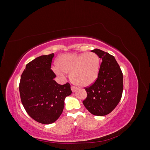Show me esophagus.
<instances>
[{
  "label": "esophagus",
  "instance_id": "esophagus-1",
  "mask_svg": "<svg viewBox=\"0 0 150 150\" xmlns=\"http://www.w3.org/2000/svg\"><path fill=\"white\" fill-rule=\"evenodd\" d=\"M71 90H72V92H75L77 90V89H78V88H77V87H76V86H71Z\"/></svg>",
  "mask_w": 150,
  "mask_h": 150
}]
</instances>
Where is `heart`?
Here are the masks:
<instances>
[{"label":"heart","instance_id":"obj_1","mask_svg":"<svg viewBox=\"0 0 150 150\" xmlns=\"http://www.w3.org/2000/svg\"><path fill=\"white\" fill-rule=\"evenodd\" d=\"M57 68L54 69L59 75L62 72H70V78L74 84L79 86H87L97 79L100 58L94 52L67 53L62 54L56 62Z\"/></svg>","mask_w":150,"mask_h":150}]
</instances>
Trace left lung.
<instances>
[{
  "label": "left lung",
  "instance_id": "left-lung-1",
  "mask_svg": "<svg viewBox=\"0 0 150 150\" xmlns=\"http://www.w3.org/2000/svg\"><path fill=\"white\" fill-rule=\"evenodd\" d=\"M91 52L102 59L98 79L86 88L87 97L83 103L91 114L103 116L110 113L118 104L123 91V77L115 57L99 49Z\"/></svg>",
  "mask_w": 150,
  "mask_h": 150
}]
</instances>
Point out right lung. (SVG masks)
<instances>
[{
	"instance_id": "1",
	"label": "right lung",
	"mask_w": 150,
	"mask_h": 150,
	"mask_svg": "<svg viewBox=\"0 0 150 150\" xmlns=\"http://www.w3.org/2000/svg\"><path fill=\"white\" fill-rule=\"evenodd\" d=\"M54 54L44 55L29 62L19 84L21 102L28 114L40 123L55 122L62 114L65 98L72 93L71 85L57 83L51 69Z\"/></svg>"
}]
</instances>
